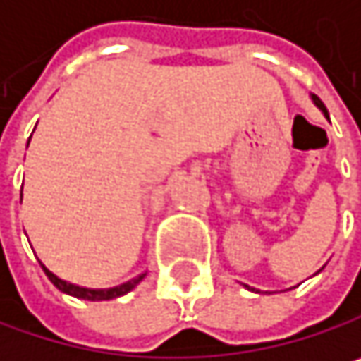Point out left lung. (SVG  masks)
<instances>
[{
  "label": "left lung",
  "instance_id": "left-lung-1",
  "mask_svg": "<svg viewBox=\"0 0 361 361\" xmlns=\"http://www.w3.org/2000/svg\"><path fill=\"white\" fill-rule=\"evenodd\" d=\"M310 98H312V102H314V104H316L318 109L322 110V114H324L326 118H328V110H326V106H324V104H322V100H320L318 96H314V94H312ZM247 288H249V286H247ZM249 290H255V288H249Z\"/></svg>",
  "mask_w": 361,
  "mask_h": 361
}]
</instances>
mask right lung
<instances>
[{
  "mask_svg": "<svg viewBox=\"0 0 361 361\" xmlns=\"http://www.w3.org/2000/svg\"><path fill=\"white\" fill-rule=\"evenodd\" d=\"M29 142H31V137H29ZM20 200H23V192H20ZM39 263H41V261H39ZM41 267H43L45 276L49 278V282H51L60 293L71 295V297H77V299H85V301H110V299L123 297V295H127L129 290H133V288L146 278V271H144V274H137L135 278H131V280H127V282H123V284H118V286H112V288H87V286H79V284H73V282H66V280L58 278V276H56L54 271H49L43 263H41Z\"/></svg>",
  "mask_w": 361,
  "mask_h": 361,
  "instance_id": "add662e5",
  "label": "right lung"
}]
</instances>
